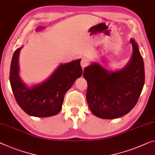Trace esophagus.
I'll use <instances>...</instances> for the list:
<instances>
[{
    "instance_id": "34e87169",
    "label": "esophagus",
    "mask_w": 155,
    "mask_h": 155,
    "mask_svg": "<svg viewBox=\"0 0 155 155\" xmlns=\"http://www.w3.org/2000/svg\"><path fill=\"white\" fill-rule=\"evenodd\" d=\"M80 64H81V66L84 68V67H86V66L88 65V64H89V60L86 58H83L82 59V61H81Z\"/></svg>"
}]
</instances>
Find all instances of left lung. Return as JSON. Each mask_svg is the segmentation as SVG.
<instances>
[{
	"label": "left lung",
	"instance_id": "1",
	"mask_svg": "<svg viewBox=\"0 0 155 155\" xmlns=\"http://www.w3.org/2000/svg\"><path fill=\"white\" fill-rule=\"evenodd\" d=\"M133 53L129 62L121 69L108 71L94 62L83 73L88 87L87 101L97 117L114 119L121 117L134 108L145 82L143 59L139 46L130 39Z\"/></svg>",
	"mask_w": 155,
	"mask_h": 155
}]
</instances>
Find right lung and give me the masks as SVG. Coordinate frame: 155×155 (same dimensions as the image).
I'll list each match as a JSON object with an SVG mask.
<instances>
[{
	"mask_svg": "<svg viewBox=\"0 0 155 155\" xmlns=\"http://www.w3.org/2000/svg\"><path fill=\"white\" fill-rule=\"evenodd\" d=\"M39 26L37 31L44 29ZM17 48L12 59L9 81L14 97L20 107L28 115L49 117L60 111L66 93L82 74L81 59L60 64L44 82L28 87L19 75L18 58L21 48Z\"/></svg>",
	"mask_w": 155,
	"mask_h": 155,
	"instance_id": "1",
	"label": "right lung"
}]
</instances>
